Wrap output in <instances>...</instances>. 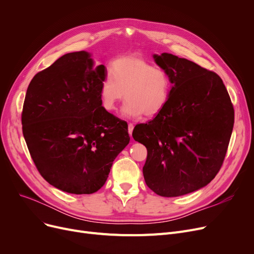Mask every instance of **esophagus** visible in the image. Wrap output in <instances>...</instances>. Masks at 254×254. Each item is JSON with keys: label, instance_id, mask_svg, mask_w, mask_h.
Masks as SVG:
<instances>
[{"label": "esophagus", "instance_id": "1", "mask_svg": "<svg viewBox=\"0 0 254 254\" xmlns=\"http://www.w3.org/2000/svg\"><path fill=\"white\" fill-rule=\"evenodd\" d=\"M132 129H134V125H132V124H128V126H127V130H128L129 136H131V134H132Z\"/></svg>", "mask_w": 254, "mask_h": 254}]
</instances>
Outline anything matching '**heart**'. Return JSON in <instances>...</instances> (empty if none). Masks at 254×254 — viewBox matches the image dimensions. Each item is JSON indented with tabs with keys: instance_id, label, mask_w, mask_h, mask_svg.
I'll use <instances>...</instances> for the list:
<instances>
[{
	"instance_id": "b5f03b06",
	"label": "heart",
	"mask_w": 254,
	"mask_h": 254,
	"mask_svg": "<svg viewBox=\"0 0 254 254\" xmlns=\"http://www.w3.org/2000/svg\"><path fill=\"white\" fill-rule=\"evenodd\" d=\"M110 73L100 85L101 102L106 110H115L124 98L127 101L122 115L126 118L143 114L152 117L165 108L172 87L166 70L139 57H123L111 64Z\"/></svg>"
}]
</instances>
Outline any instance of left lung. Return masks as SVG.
I'll list each match as a JSON object with an SVG mask.
<instances>
[{
    "label": "left lung",
    "mask_w": 254,
    "mask_h": 254,
    "mask_svg": "<svg viewBox=\"0 0 254 254\" xmlns=\"http://www.w3.org/2000/svg\"><path fill=\"white\" fill-rule=\"evenodd\" d=\"M166 70L172 88L165 108L132 138L147 148L143 167L146 184L172 197L210 183L221 168L234 127V108L221 78L186 59L153 55Z\"/></svg>",
    "instance_id": "1"
}]
</instances>
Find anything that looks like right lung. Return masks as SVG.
Returning <instances> with one entry per match:
<instances>
[{"mask_svg": "<svg viewBox=\"0 0 254 254\" xmlns=\"http://www.w3.org/2000/svg\"><path fill=\"white\" fill-rule=\"evenodd\" d=\"M106 76L89 52H71L37 73L26 90L23 137L40 174L60 190L98 191L129 142L127 125L102 106Z\"/></svg>", "mask_w": 254, "mask_h": 254, "instance_id": "obj_1", "label": "right lung"}]
</instances>
